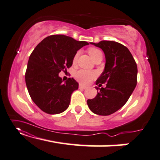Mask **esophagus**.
I'll return each mask as SVG.
<instances>
[{
  "label": "esophagus",
  "mask_w": 160,
  "mask_h": 160,
  "mask_svg": "<svg viewBox=\"0 0 160 160\" xmlns=\"http://www.w3.org/2000/svg\"><path fill=\"white\" fill-rule=\"evenodd\" d=\"M79 88H80V89L85 90V89H86V87L84 86V85H79Z\"/></svg>",
  "instance_id": "obj_1"
}]
</instances>
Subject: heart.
Listing matches in <instances>:
<instances>
[{
	"instance_id": "b5f03b06",
	"label": "heart",
	"mask_w": 160,
	"mask_h": 160,
	"mask_svg": "<svg viewBox=\"0 0 160 160\" xmlns=\"http://www.w3.org/2000/svg\"><path fill=\"white\" fill-rule=\"evenodd\" d=\"M88 53H89L90 56L91 57V58L93 59V60H95L98 57L103 56V54H102V52L101 50L97 48H95V47H90V48L88 49ZM78 56H79V52H78L73 57L72 62L74 64L77 62ZM74 77H75V79L79 82L84 85H88L89 84L92 80H94L95 78L97 77V73L94 72V71L79 70L76 71L75 74H74Z\"/></svg>"
}]
</instances>
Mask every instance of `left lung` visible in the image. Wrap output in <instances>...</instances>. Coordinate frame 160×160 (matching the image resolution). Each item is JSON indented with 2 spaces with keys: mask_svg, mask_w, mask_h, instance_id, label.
<instances>
[{
  "mask_svg": "<svg viewBox=\"0 0 160 160\" xmlns=\"http://www.w3.org/2000/svg\"><path fill=\"white\" fill-rule=\"evenodd\" d=\"M90 44L101 48L106 57L104 71L96 85L107 84L106 88L96 87L97 95L87 103L94 113L108 116L124 106L132 95L137 83V65L129 50L120 43L104 40Z\"/></svg>",
  "mask_w": 160,
  "mask_h": 160,
  "instance_id": "obj_1",
  "label": "left lung"
}]
</instances>
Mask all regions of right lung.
I'll list each match as a JSON object with an SVG mask.
<instances>
[{
    "label": "right lung",
    "mask_w": 160,
    "mask_h": 160,
    "mask_svg": "<svg viewBox=\"0 0 160 160\" xmlns=\"http://www.w3.org/2000/svg\"><path fill=\"white\" fill-rule=\"evenodd\" d=\"M88 44L65 35H52L35 47L25 80L31 98L42 111L58 114L68 108L71 95L79 85L72 78L63 82L59 73L70 68L78 50Z\"/></svg>",
    "instance_id": "obj_1"
}]
</instances>
